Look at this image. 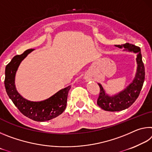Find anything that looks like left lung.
I'll list each match as a JSON object with an SVG mask.
<instances>
[{"label": "left lung", "instance_id": "8db88e82", "mask_svg": "<svg viewBox=\"0 0 152 152\" xmlns=\"http://www.w3.org/2000/svg\"><path fill=\"white\" fill-rule=\"evenodd\" d=\"M115 46L119 48H124L125 50L137 53L136 58L137 70L135 78L132 83L129 84V86H128L124 91L114 96H109L107 94H105L101 84H99L100 92L97 99V104L103 110L112 112L119 111L129 107L138 98L145 80V68L142 61L140 48L129 43H126L121 45H116Z\"/></svg>", "mask_w": 152, "mask_h": 152}]
</instances>
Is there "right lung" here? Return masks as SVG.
<instances>
[{"mask_svg": "<svg viewBox=\"0 0 152 152\" xmlns=\"http://www.w3.org/2000/svg\"><path fill=\"white\" fill-rule=\"evenodd\" d=\"M33 50V49H30L22 54L15 56L7 64L5 68L4 86L8 96L23 115L35 121L43 122L56 118L64 112L71 86L60 90L43 101H29L20 96L15 88V74L21 61Z\"/></svg>", "mask_w": 152, "mask_h": 152, "instance_id": "1", "label": "right lung"}]
</instances>
